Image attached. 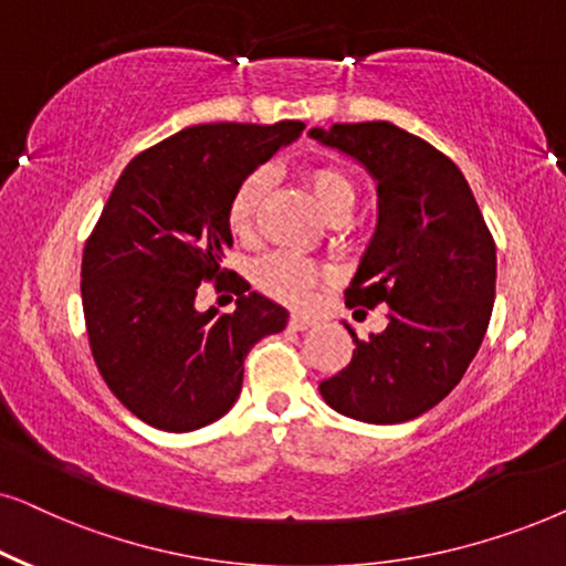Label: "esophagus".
Segmentation results:
<instances>
[{
	"instance_id": "1",
	"label": "esophagus",
	"mask_w": 566,
	"mask_h": 566,
	"mask_svg": "<svg viewBox=\"0 0 566 566\" xmlns=\"http://www.w3.org/2000/svg\"><path fill=\"white\" fill-rule=\"evenodd\" d=\"M289 325H291L293 329H298V333H304V329H310V327L317 325V319L310 317V314H293Z\"/></svg>"
}]
</instances>
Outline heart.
Returning <instances> with one entry per match:
<instances>
[{
    "mask_svg": "<svg viewBox=\"0 0 566 566\" xmlns=\"http://www.w3.org/2000/svg\"><path fill=\"white\" fill-rule=\"evenodd\" d=\"M306 185L317 202V208L327 220H346L356 208V185L354 179L337 166H314L306 171ZM270 187L268 168H256L241 179V185L233 189L229 202V226L233 233L247 237L252 231L256 210L265 200ZM254 277L260 289L270 296L285 301V304H306L314 298V293L322 283L329 281V270L317 265V262L304 260L298 254L277 252L265 260L256 262Z\"/></svg>",
    "mask_w": 566,
    "mask_h": 566,
    "instance_id": "1",
    "label": "heart"
}]
</instances>
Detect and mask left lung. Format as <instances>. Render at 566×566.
Here are the masks:
<instances>
[{
  "label": "left lung",
  "instance_id": "obj_1",
  "mask_svg": "<svg viewBox=\"0 0 566 566\" xmlns=\"http://www.w3.org/2000/svg\"><path fill=\"white\" fill-rule=\"evenodd\" d=\"M310 137L377 181V229L346 306L387 304V327L358 340L350 364L319 385L337 413L402 423L444 400L486 335L496 247L465 176L427 139L390 122L314 127Z\"/></svg>",
  "mask_w": 566,
  "mask_h": 566
}]
</instances>
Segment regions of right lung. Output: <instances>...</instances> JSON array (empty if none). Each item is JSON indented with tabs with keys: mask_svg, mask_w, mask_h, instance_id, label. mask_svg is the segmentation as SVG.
<instances>
[{
	"mask_svg": "<svg viewBox=\"0 0 566 566\" xmlns=\"http://www.w3.org/2000/svg\"><path fill=\"white\" fill-rule=\"evenodd\" d=\"M301 122L197 124L124 168L83 252V312L101 377L139 421L195 431L226 416L256 340L289 312L234 275L238 310L193 306L202 280L222 282L241 179L301 135Z\"/></svg>",
	"mask_w": 566,
	"mask_h": 566,
	"instance_id": "add662e5",
	"label": "right lung"
}]
</instances>
